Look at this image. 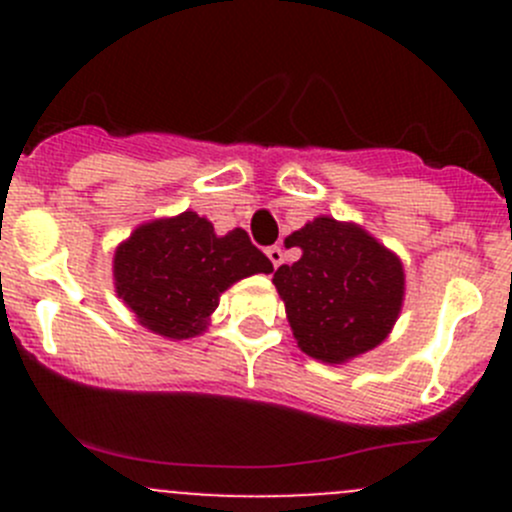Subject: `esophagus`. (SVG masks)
<instances>
[{
	"label": "esophagus",
	"instance_id": "esophagus-1",
	"mask_svg": "<svg viewBox=\"0 0 512 512\" xmlns=\"http://www.w3.org/2000/svg\"><path fill=\"white\" fill-rule=\"evenodd\" d=\"M267 257H270V262H272V267H280L282 265V260H285V252H282V247L280 245H272V247H267Z\"/></svg>",
	"mask_w": 512,
	"mask_h": 512
}]
</instances>
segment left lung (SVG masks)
<instances>
[{"mask_svg": "<svg viewBox=\"0 0 512 512\" xmlns=\"http://www.w3.org/2000/svg\"><path fill=\"white\" fill-rule=\"evenodd\" d=\"M299 247L294 265L277 267L299 349L324 364H344L389 337L404 304V265L354 223L319 215L285 240Z\"/></svg>", "mask_w": 512, "mask_h": 512, "instance_id": "obj_1", "label": "left lung"}]
</instances>
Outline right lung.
Wrapping results in <instances>:
<instances>
[{"label":"right lung","instance_id":"add662e5","mask_svg":"<svg viewBox=\"0 0 512 512\" xmlns=\"http://www.w3.org/2000/svg\"><path fill=\"white\" fill-rule=\"evenodd\" d=\"M257 272H272V262L242 227L220 237L193 210L138 225L113 255L116 294L165 339L203 334L220 294Z\"/></svg>","mask_w":512,"mask_h":512}]
</instances>
